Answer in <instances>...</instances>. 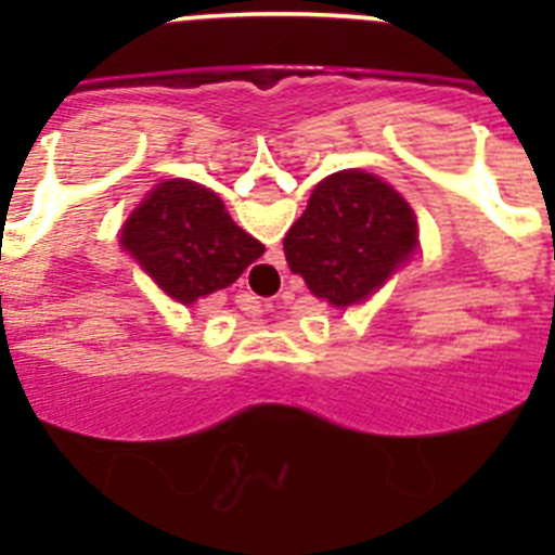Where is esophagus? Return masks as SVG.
I'll use <instances>...</instances> for the list:
<instances>
[{
  "instance_id": "34e87169",
  "label": "esophagus",
  "mask_w": 555,
  "mask_h": 555,
  "mask_svg": "<svg viewBox=\"0 0 555 555\" xmlns=\"http://www.w3.org/2000/svg\"><path fill=\"white\" fill-rule=\"evenodd\" d=\"M274 278H278V272H274L272 267H261V269H255L253 274H249V281H247V288L249 294H255L253 288H258L261 294H269L274 288Z\"/></svg>"
}]
</instances>
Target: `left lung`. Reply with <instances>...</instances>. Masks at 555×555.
Instances as JSON below:
<instances>
[{
  "label": "left lung",
  "instance_id": "left-lung-1",
  "mask_svg": "<svg viewBox=\"0 0 555 555\" xmlns=\"http://www.w3.org/2000/svg\"><path fill=\"white\" fill-rule=\"evenodd\" d=\"M416 247V219L375 175L336 171L313 189L283 238L292 272L336 308L366 300Z\"/></svg>",
  "mask_w": 555,
  "mask_h": 555
}]
</instances>
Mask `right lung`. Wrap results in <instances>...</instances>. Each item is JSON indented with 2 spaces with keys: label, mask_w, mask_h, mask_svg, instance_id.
Masks as SVG:
<instances>
[{
  "label": "right lung",
  "mask_w": 555,
  "mask_h": 555,
  "mask_svg": "<svg viewBox=\"0 0 555 555\" xmlns=\"http://www.w3.org/2000/svg\"><path fill=\"white\" fill-rule=\"evenodd\" d=\"M121 238L183 306L235 283L263 255V244L230 219L222 199L191 180L152 189L130 214Z\"/></svg>",
  "instance_id": "right-lung-1"
}]
</instances>
